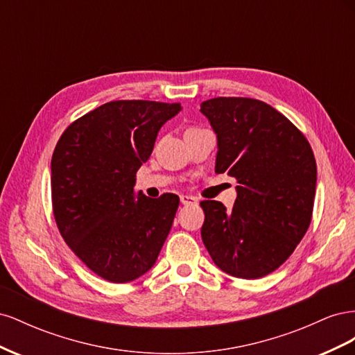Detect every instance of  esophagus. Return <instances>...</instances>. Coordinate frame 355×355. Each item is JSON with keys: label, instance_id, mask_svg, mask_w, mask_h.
Listing matches in <instances>:
<instances>
[{"label": "esophagus", "instance_id": "1", "mask_svg": "<svg viewBox=\"0 0 355 355\" xmlns=\"http://www.w3.org/2000/svg\"><path fill=\"white\" fill-rule=\"evenodd\" d=\"M180 202L184 204V206H194V204L198 202V200L191 196H180Z\"/></svg>", "mask_w": 355, "mask_h": 355}]
</instances>
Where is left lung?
Wrapping results in <instances>:
<instances>
[{
    "label": "left lung",
    "mask_w": 355,
    "mask_h": 355,
    "mask_svg": "<svg viewBox=\"0 0 355 355\" xmlns=\"http://www.w3.org/2000/svg\"><path fill=\"white\" fill-rule=\"evenodd\" d=\"M218 137L214 171L237 180L232 210L201 201V239L232 277L261 278L293 253L311 223L317 164L306 137L265 102L214 98L201 103Z\"/></svg>",
    "instance_id": "obj_1"
}]
</instances>
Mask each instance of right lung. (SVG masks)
I'll return each instance as SVG.
<instances>
[{
  "label": "right lung",
  "mask_w": 355,
  "mask_h": 355,
  "mask_svg": "<svg viewBox=\"0 0 355 355\" xmlns=\"http://www.w3.org/2000/svg\"><path fill=\"white\" fill-rule=\"evenodd\" d=\"M180 103L114 101L73 121L51 157L53 214L63 240L90 270L128 283L154 266L179 197L136 194V171Z\"/></svg>",
  "instance_id": "add662e5"
}]
</instances>
